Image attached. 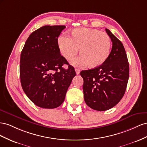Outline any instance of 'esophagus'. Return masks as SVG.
Instances as JSON below:
<instances>
[{
  "mask_svg": "<svg viewBox=\"0 0 147 147\" xmlns=\"http://www.w3.org/2000/svg\"><path fill=\"white\" fill-rule=\"evenodd\" d=\"M75 71H76V74H79V73H80V70H79V69H78V68H75Z\"/></svg>",
  "mask_w": 147,
  "mask_h": 147,
  "instance_id": "34e87169",
  "label": "esophagus"
}]
</instances>
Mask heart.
Instances as JSON below:
<instances>
[{"mask_svg":"<svg viewBox=\"0 0 147 147\" xmlns=\"http://www.w3.org/2000/svg\"><path fill=\"white\" fill-rule=\"evenodd\" d=\"M57 42L61 55L68 60L76 55L79 49L80 56L72 63L76 66L87 65L90 68H97L107 60L111 46V39L107 33L87 28L74 29L70 37L60 36Z\"/></svg>","mask_w":147,"mask_h":147,"instance_id":"b5f03b06","label":"heart"}]
</instances>
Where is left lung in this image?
Here are the masks:
<instances>
[{
	"mask_svg": "<svg viewBox=\"0 0 147 147\" xmlns=\"http://www.w3.org/2000/svg\"><path fill=\"white\" fill-rule=\"evenodd\" d=\"M112 42L107 60L97 68L84 70L83 92L86 103L97 111L115 107L124 95L129 76V66L122 42L105 29Z\"/></svg>",
	"mask_w": 147,
	"mask_h": 147,
	"instance_id": "obj_1",
	"label": "left lung"
}]
</instances>
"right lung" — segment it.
Returning <instances> with one entry per match:
<instances>
[{
  "label": "right lung",
  "instance_id": "1",
  "mask_svg": "<svg viewBox=\"0 0 147 147\" xmlns=\"http://www.w3.org/2000/svg\"><path fill=\"white\" fill-rule=\"evenodd\" d=\"M65 26H44L32 32L21 53L20 76L24 93L37 107L52 109L64 102L76 72L61 55L58 37ZM69 65L66 70L62 67Z\"/></svg>",
  "mask_w": 147,
  "mask_h": 147
}]
</instances>
